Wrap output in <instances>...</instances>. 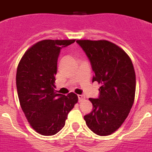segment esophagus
<instances>
[{"label": "esophagus", "mask_w": 152, "mask_h": 152, "mask_svg": "<svg viewBox=\"0 0 152 152\" xmlns=\"http://www.w3.org/2000/svg\"><path fill=\"white\" fill-rule=\"evenodd\" d=\"M77 96H78V101L80 102V101H82L83 100H84V98H85V96H84V95H77Z\"/></svg>", "instance_id": "esophagus-1"}]
</instances>
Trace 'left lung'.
<instances>
[{"mask_svg": "<svg viewBox=\"0 0 152 152\" xmlns=\"http://www.w3.org/2000/svg\"><path fill=\"white\" fill-rule=\"evenodd\" d=\"M91 63L92 81L101 84L97 99L89 98L93 110L84 116L88 128L98 135H109L122 126L133 105L135 72L129 56L107 40H77Z\"/></svg>", "mask_w": 152, "mask_h": 152, "instance_id": "left-lung-1", "label": "left lung"}]
</instances>
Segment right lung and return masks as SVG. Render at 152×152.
I'll return each mask as SVG.
<instances>
[{"instance_id": "obj_1", "label": "right lung", "mask_w": 152, "mask_h": 152, "mask_svg": "<svg viewBox=\"0 0 152 152\" xmlns=\"http://www.w3.org/2000/svg\"><path fill=\"white\" fill-rule=\"evenodd\" d=\"M75 39H45L26 51L16 76L20 104L32 128L42 135H53L65 125L68 114L78 101L77 96L56 94L57 61L62 48Z\"/></svg>"}]
</instances>
